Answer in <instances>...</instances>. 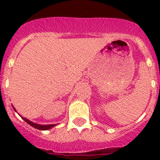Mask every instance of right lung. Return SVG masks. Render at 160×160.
Returning a JSON list of instances; mask_svg holds the SVG:
<instances>
[{"mask_svg":"<svg viewBox=\"0 0 160 160\" xmlns=\"http://www.w3.org/2000/svg\"><path fill=\"white\" fill-rule=\"evenodd\" d=\"M13 109H15V111H16V109L13 107ZM22 119L25 120V121L29 124L31 126L34 127V128H36L37 129H41V130H47V129H50L51 128H53L54 126H55V124H46V125H44V124H36V123H33L32 121L31 120H29V119H26V118H24V117H21Z\"/></svg>","mask_w":160,"mask_h":160,"instance_id":"obj_1","label":"right lung"}]
</instances>
